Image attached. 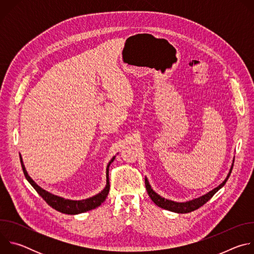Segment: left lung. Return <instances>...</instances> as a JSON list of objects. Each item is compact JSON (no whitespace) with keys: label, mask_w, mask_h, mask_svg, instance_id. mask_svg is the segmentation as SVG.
Listing matches in <instances>:
<instances>
[{"label":"left lung","mask_w":254,"mask_h":254,"mask_svg":"<svg viewBox=\"0 0 254 254\" xmlns=\"http://www.w3.org/2000/svg\"><path fill=\"white\" fill-rule=\"evenodd\" d=\"M232 168H233V164H232V167H231V170L227 176V178L225 179L224 182L222 184H220L218 187L215 188L214 190H212L211 192H209L208 194L198 198V199H195V200H192V201H189V202H186V203H178V202H174V201H171V200H168V199H165L163 197H161L160 195H158L156 192L153 191V189L151 188L150 184H149V181L148 179L146 178L144 179V184H146V189L148 191V194L150 196V198L152 199V201L159 207L161 208H164L166 210H169V211H172V212H176V213H189V212H192L198 208H200L201 206H203L205 203H207L213 196L214 194L218 191L219 189H221L225 183L227 182V180L231 174V171H232Z\"/></svg>","instance_id":"obj_1"}]
</instances>
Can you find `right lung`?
<instances>
[{"instance_id": "add662e5", "label": "right lung", "mask_w": 254, "mask_h": 254, "mask_svg": "<svg viewBox=\"0 0 254 254\" xmlns=\"http://www.w3.org/2000/svg\"><path fill=\"white\" fill-rule=\"evenodd\" d=\"M21 160V165H22V169H23V173L25 175V178L28 180V182L32 185V187L36 190V192H37L43 199L44 201L50 206L52 207L53 209L61 212V213H64V214H70V215H74V214H79V213H83V212H86L88 210H92L96 207H98L99 205H101V203L104 202L105 198L107 197L108 195V192H110V188H111V185H110V180H108V168H110L112 162H114L115 158H113V160L110 162V164H108L107 166V169H106V186L105 188L97 195L89 198V199H86V200H81V201H72V200H66V199H63L61 197H58V196H55V195H52L48 192H46L45 190H43L42 188H40L37 184H36L34 181L28 176L26 170H25V167L23 165V162H22V159L20 158Z\"/></svg>"}]
</instances>
